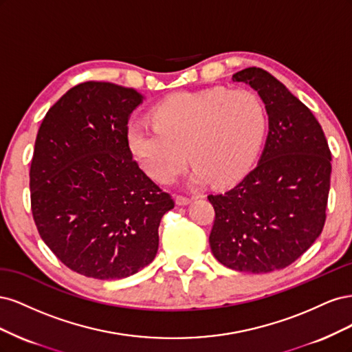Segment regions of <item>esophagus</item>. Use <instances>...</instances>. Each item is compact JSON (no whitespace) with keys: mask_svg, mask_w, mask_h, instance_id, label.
Listing matches in <instances>:
<instances>
[{"mask_svg":"<svg viewBox=\"0 0 352 352\" xmlns=\"http://www.w3.org/2000/svg\"><path fill=\"white\" fill-rule=\"evenodd\" d=\"M192 197H185V195H176V204L177 206H188L190 201H192Z\"/></svg>","mask_w":352,"mask_h":352,"instance_id":"esophagus-1","label":"esophagus"}]
</instances>
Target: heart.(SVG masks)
<instances>
[{
    "instance_id": "1",
    "label": "heart",
    "mask_w": 352,
    "mask_h": 352,
    "mask_svg": "<svg viewBox=\"0 0 352 352\" xmlns=\"http://www.w3.org/2000/svg\"><path fill=\"white\" fill-rule=\"evenodd\" d=\"M153 119L127 129V146L148 176L170 184L189 155L195 180L226 186L252 168L267 113L252 91L211 88L172 95L157 105Z\"/></svg>"
}]
</instances>
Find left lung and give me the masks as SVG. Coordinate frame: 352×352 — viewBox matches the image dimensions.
I'll return each instance as SVG.
<instances>
[{
	"label": "left lung",
	"instance_id": "obj_1",
	"mask_svg": "<svg viewBox=\"0 0 352 352\" xmlns=\"http://www.w3.org/2000/svg\"><path fill=\"white\" fill-rule=\"evenodd\" d=\"M260 94L269 135L260 163L214 208L210 247L229 269L269 273L292 264L320 236L332 172L326 136L310 109L258 67L233 74Z\"/></svg>",
	"mask_w": 352,
	"mask_h": 352
}]
</instances>
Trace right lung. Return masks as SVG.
<instances>
[{
	"instance_id": "obj_1",
	"label": "right lung",
	"mask_w": 352,
	"mask_h": 352,
	"mask_svg": "<svg viewBox=\"0 0 352 352\" xmlns=\"http://www.w3.org/2000/svg\"><path fill=\"white\" fill-rule=\"evenodd\" d=\"M142 100L133 88L88 80L63 95L39 126L32 216L56 257L87 278L123 279L150 264L160 220L175 207L127 146V122Z\"/></svg>"
}]
</instances>
